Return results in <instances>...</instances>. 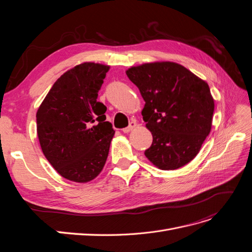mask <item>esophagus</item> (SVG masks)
I'll list each match as a JSON object with an SVG mask.
<instances>
[{
    "instance_id": "34e87169",
    "label": "esophagus",
    "mask_w": 252,
    "mask_h": 252,
    "mask_svg": "<svg viewBox=\"0 0 252 252\" xmlns=\"http://www.w3.org/2000/svg\"><path fill=\"white\" fill-rule=\"evenodd\" d=\"M135 126H136V122H135V121H131L130 123H129V126L126 127V128L122 129V131H123L124 133H128L129 131H131L133 128H135Z\"/></svg>"
}]
</instances>
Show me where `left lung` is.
Returning <instances> with one entry per match:
<instances>
[{"instance_id": "1", "label": "left lung", "mask_w": 252, "mask_h": 252, "mask_svg": "<svg viewBox=\"0 0 252 252\" xmlns=\"http://www.w3.org/2000/svg\"><path fill=\"white\" fill-rule=\"evenodd\" d=\"M126 74L145 101L142 116L152 134L145 156L162 170L189 163L211 129L215 102L208 84L172 62L131 67Z\"/></svg>"}]
</instances>
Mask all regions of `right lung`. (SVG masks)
I'll use <instances>...</instances> for the list:
<instances>
[{
	"label": "right lung",
	"instance_id": "add662e5",
	"mask_svg": "<svg viewBox=\"0 0 252 252\" xmlns=\"http://www.w3.org/2000/svg\"><path fill=\"white\" fill-rule=\"evenodd\" d=\"M108 70L94 63L75 66L53 84L36 112L43 154L67 180H94L107 159L114 130L96 98Z\"/></svg>",
	"mask_w": 252,
	"mask_h": 252
}]
</instances>
